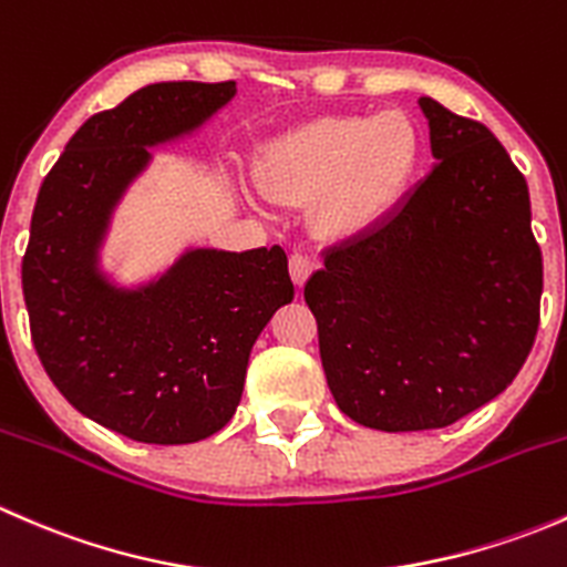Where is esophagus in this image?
<instances>
[{"label": "esophagus", "instance_id": "esophagus-1", "mask_svg": "<svg viewBox=\"0 0 567 567\" xmlns=\"http://www.w3.org/2000/svg\"><path fill=\"white\" fill-rule=\"evenodd\" d=\"M312 268H316V260H312L310 255H301V251H293V255H290V279H293L299 288L310 279Z\"/></svg>", "mask_w": 567, "mask_h": 567}]
</instances>
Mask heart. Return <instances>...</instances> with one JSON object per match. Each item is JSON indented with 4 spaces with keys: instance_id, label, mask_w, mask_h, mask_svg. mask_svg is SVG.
Returning a JSON list of instances; mask_svg holds the SVG:
<instances>
[{
    "instance_id": "obj_1",
    "label": "heart",
    "mask_w": 567,
    "mask_h": 567,
    "mask_svg": "<svg viewBox=\"0 0 567 567\" xmlns=\"http://www.w3.org/2000/svg\"><path fill=\"white\" fill-rule=\"evenodd\" d=\"M420 162V131L403 112L318 117L268 145L257 181L277 203L301 205L320 196L318 230L346 238L390 214Z\"/></svg>"
}]
</instances>
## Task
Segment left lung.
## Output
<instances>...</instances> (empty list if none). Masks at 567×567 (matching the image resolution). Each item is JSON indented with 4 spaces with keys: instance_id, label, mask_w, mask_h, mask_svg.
Here are the masks:
<instances>
[{
    "instance_id": "obj_1",
    "label": "left lung",
    "mask_w": 567,
    "mask_h": 567,
    "mask_svg": "<svg viewBox=\"0 0 567 567\" xmlns=\"http://www.w3.org/2000/svg\"><path fill=\"white\" fill-rule=\"evenodd\" d=\"M420 106L436 167L305 285L337 405L386 433L447 427L505 392L540 323L527 181L483 123Z\"/></svg>"
}]
</instances>
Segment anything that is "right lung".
Segmentation results:
<instances>
[{
	"label": "right lung",
	"instance_id": "1",
	"mask_svg": "<svg viewBox=\"0 0 567 567\" xmlns=\"http://www.w3.org/2000/svg\"><path fill=\"white\" fill-rule=\"evenodd\" d=\"M236 82L147 84L93 114L45 175L21 260L35 351L84 416L145 444H192L236 414L249 351L293 301L282 247L188 249L151 285L125 290L99 268L109 219L147 147L192 134Z\"/></svg>",
	"mask_w": 567,
	"mask_h": 567
}]
</instances>
